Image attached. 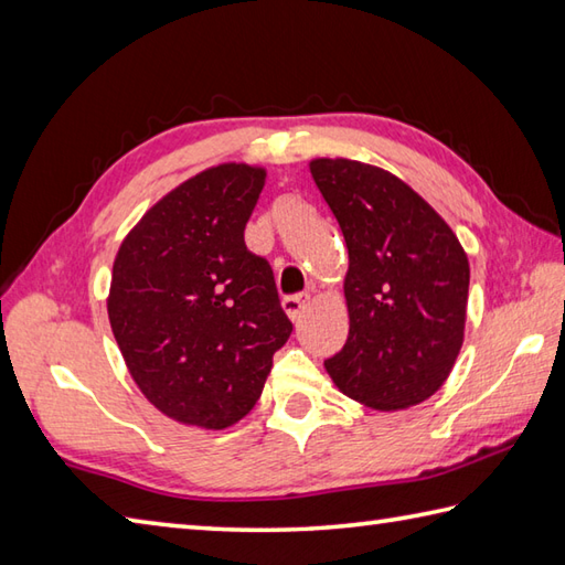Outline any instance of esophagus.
<instances>
[{
  "mask_svg": "<svg viewBox=\"0 0 565 565\" xmlns=\"http://www.w3.org/2000/svg\"><path fill=\"white\" fill-rule=\"evenodd\" d=\"M306 303H308V294H294V296H286L281 306L286 310V316H289L291 320H298L301 318V313L306 310Z\"/></svg>",
  "mask_w": 565,
  "mask_h": 565,
  "instance_id": "esophagus-1",
  "label": "esophagus"
}]
</instances>
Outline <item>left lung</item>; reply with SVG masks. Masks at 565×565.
Returning <instances> with one entry per match:
<instances>
[{
    "label": "left lung",
    "instance_id": "1",
    "mask_svg": "<svg viewBox=\"0 0 565 565\" xmlns=\"http://www.w3.org/2000/svg\"><path fill=\"white\" fill-rule=\"evenodd\" d=\"M310 174L350 252V334L326 362L328 374L374 411L427 401L463 344L471 269L461 243L423 196L381 167L320 158Z\"/></svg>",
    "mask_w": 565,
    "mask_h": 565
}]
</instances>
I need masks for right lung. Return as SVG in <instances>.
I'll list each match as a JSON object with an SVG mask.
<instances>
[{
  "label": "right lung",
  "mask_w": 565,
  "mask_h": 565,
  "mask_svg": "<svg viewBox=\"0 0 565 565\" xmlns=\"http://www.w3.org/2000/svg\"><path fill=\"white\" fill-rule=\"evenodd\" d=\"M264 179L243 162L203 170L118 247L106 301L114 338L142 395L182 425L243 419L294 330L269 262L245 245Z\"/></svg>",
  "instance_id": "1"
}]
</instances>
